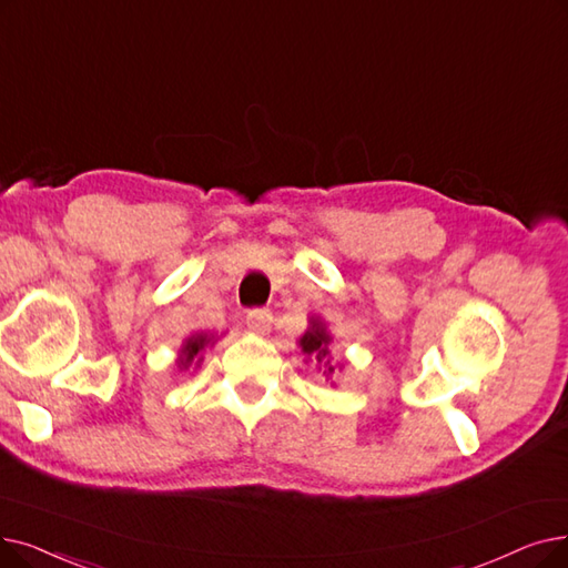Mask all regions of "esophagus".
<instances>
[{
    "instance_id": "obj_1",
    "label": "esophagus",
    "mask_w": 568,
    "mask_h": 568,
    "mask_svg": "<svg viewBox=\"0 0 568 568\" xmlns=\"http://www.w3.org/2000/svg\"><path fill=\"white\" fill-rule=\"evenodd\" d=\"M271 311L268 308H253L245 315V325H248L251 332L255 334H266L271 329Z\"/></svg>"
}]
</instances>
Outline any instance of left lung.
I'll return each mask as SVG.
<instances>
[{"label": "left lung", "mask_w": 568, "mask_h": 568, "mask_svg": "<svg viewBox=\"0 0 568 568\" xmlns=\"http://www.w3.org/2000/svg\"><path fill=\"white\" fill-rule=\"evenodd\" d=\"M329 343H332V336L327 334L325 325L317 323V320H311L308 332L300 338L302 351H304L308 357H313L317 364L325 366L323 376H327V378L336 372V366H332V362H329Z\"/></svg>", "instance_id": "left-lung-1"}]
</instances>
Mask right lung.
<instances>
[{"label": "right lung", "mask_w": 568, "mask_h": 568, "mask_svg": "<svg viewBox=\"0 0 568 568\" xmlns=\"http://www.w3.org/2000/svg\"><path fill=\"white\" fill-rule=\"evenodd\" d=\"M211 343V338L206 336V334H196V336H190L185 343H183V348H181V359H179V368L181 372H185V368H190L192 364H194V357L200 355V351H204V345H209ZM202 362V357L196 359V364Z\"/></svg>", "instance_id": "right-lung-1"}]
</instances>
